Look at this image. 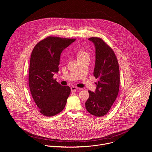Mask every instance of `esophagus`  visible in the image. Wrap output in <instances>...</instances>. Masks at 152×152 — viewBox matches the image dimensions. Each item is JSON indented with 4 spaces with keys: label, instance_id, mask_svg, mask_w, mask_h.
<instances>
[{
    "label": "esophagus",
    "instance_id": "obj_1",
    "mask_svg": "<svg viewBox=\"0 0 152 152\" xmlns=\"http://www.w3.org/2000/svg\"><path fill=\"white\" fill-rule=\"evenodd\" d=\"M78 89H79V88H78V87L75 86H72L71 87V92H72L77 91Z\"/></svg>",
    "mask_w": 152,
    "mask_h": 152
}]
</instances>
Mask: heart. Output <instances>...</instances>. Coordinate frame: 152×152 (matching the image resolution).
Masks as SVG:
<instances>
[{"instance_id":"b5f03b06","label":"heart","mask_w":152,"mask_h":152,"mask_svg":"<svg viewBox=\"0 0 152 152\" xmlns=\"http://www.w3.org/2000/svg\"><path fill=\"white\" fill-rule=\"evenodd\" d=\"M78 57L79 59H82V58H89V54L88 52L85 50H81L78 52Z\"/></svg>"}]
</instances>
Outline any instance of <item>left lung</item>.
I'll use <instances>...</instances> for the list:
<instances>
[{
  "mask_svg": "<svg viewBox=\"0 0 152 152\" xmlns=\"http://www.w3.org/2000/svg\"><path fill=\"white\" fill-rule=\"evenodd\" d=\"M96 49L94 72L98 79L95 92L88 91L89 96L85 103L86 110L96 117L106 115L114 103L120 88L118 62L113 50L102 38L91 37Z\"/></svg>",
  "mask_w": 152,
  "mask_h": 152,
  "instance_id": "left-lung-1",
  "label": "left lung"
}]
</instances>
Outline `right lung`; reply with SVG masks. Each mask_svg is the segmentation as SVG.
I'll return each mask as SVG.
<instances>
[{
	"mask_svg": "<svg viewBox=\"0 0 152 152\" xmlns=\"http://www.w3.org/2000/svg\"><path fill=\"white\" fill-rule=\"evenodd\" d=\"M75 39L48 36L34 47L30 58L28 83L32 98L42 114L54 116L63 110L71 92L53 78L58 71L60 55Z\"/></svg>",
	"mask_w": 152,
	"mask_h": 152,
	"instance_id": "obj_1",
	"label": "right lung"
}]
</instances>
